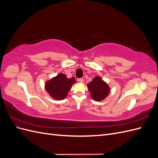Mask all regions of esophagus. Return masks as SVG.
<instances>
[{"mask_svg":"<svg viewBox=\"0 0 158 158\" xmlns=\"http://www.w3.org/2000/svg\"><path fill=\"white\" fill-rule=\"evenodd\" d=\"M78 82H83L84 79L83 78H78Z\"/></svg>","mask_w":158,"mask_h":158,"instance_id":"34e87169","label":"esophagus"}]
</instances>
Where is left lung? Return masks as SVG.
I'll list each match as a JSON object with an SVG mask.
<instances>
[{
    "label": "left lung",
    "instance_id": "1",
    "mask_svg": "<svg viewBox=\"0 0 158 158\" xmlns=\"http://www.w3.org/2000/svg\"><path fill=\"white\" fill-rule=\"evenodd\" d=\"M91 96L95 101H101L106 98L110 91L108 85L102 78L97 76L88 85Z\"/></svg>",
    "mask_w": 158,
    "mask_h": 158
}]
</instances>
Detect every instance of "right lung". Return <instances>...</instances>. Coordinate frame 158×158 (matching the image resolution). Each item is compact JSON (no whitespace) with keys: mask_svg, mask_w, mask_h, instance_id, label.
<instances>
[{"mask_svg":"<svg viewBox=\"0 0 158 158\" xmlns=\"http://www.w3.org/2000/svg\"><path fill=\"white\" fill-rule=\"evenodd\" d=\"M76 80L74 77L67 78L63 74H59L56 77L47 81L45 89L52 98L55 99H63L74 84Z\"/></svg>","mask_w":158,"mask_h":158,"instance_id":"right-lung-1","label":"right lung"}]
</instances>
